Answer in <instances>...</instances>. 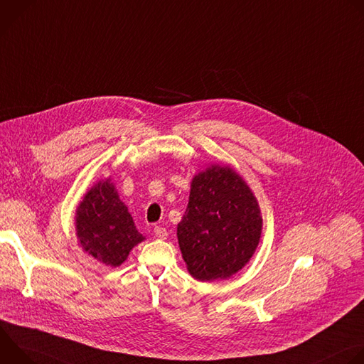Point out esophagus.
Returning a JSON list of instances; mask_svg holds the SVG:
<instances>
[{
	"instance_id": "obj_1",
	"label": "esophagus",
	"mask_w": 364,
	"mask_h": 364,
	"mask_svg": "<svg viewBox=\"0 0 364 364\" xmlns=\"http://www.w3.org/2000/svg\"><path fill=\"white\" fill-rule=\"evenodd\" d=\"M154 235H155V237H159V239H167V236H168L167 230L164 228H161V226H155L154 228Z\"/></svg>"
}]
</instances>
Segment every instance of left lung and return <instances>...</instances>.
Listing matches in <instances>:
<instances>
[{"label": "left lung", "instance_id": "8db88e82", "mask_svg": "<svg viewBox=\"0 0 364 364\" xmlns=\"http://www.w3.org/2000/svg\"><path fill=\"white\" fill-rule=\"evenodd\" d=\"M257 198L230 166L212 164L190 186L177 237L190 275L198 281L228 279L249 264L262 235Z\"/></svg>", "mask_w": 364, "mask_h": 364}]
</instances>
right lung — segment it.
<instances>
[{
	"label": "right lung",
	"instance_id": "1",
	"mask_svg": "<svg viewBox=\"0 0 364 364\" xmlns=\"http://www.w3.org/2000/svg\"><path fill=\"white\" fill-rule=\"evenodd\" d=\"M75 230L83 252L111 268L121 267L129 252L145 240L112 177L96 181L83 194L76 207Z\"/></svg>",
	"mask_w": 364,
	"mask_h": 364
}]
</instances>
